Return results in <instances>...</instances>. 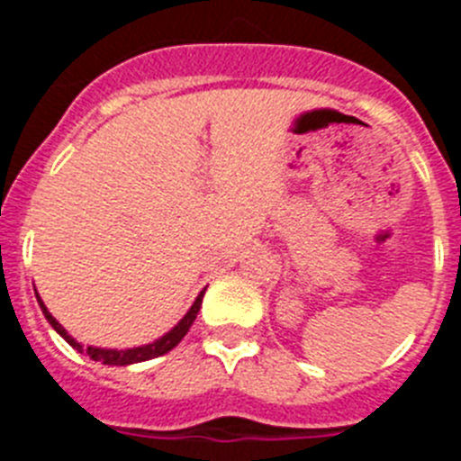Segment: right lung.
<instances>
[{"label": "right lung", "instance_id": "right-lung-1", "mask_svg": "<svg viewBox=\"0 0 461 461\" xmlns=\"http://www.w3.org/2000/svg\"><path fill=\"white\" fill-rule=\"evenodd\" d=\"M203 295H205V291H203L201 295L195 297L194 307H191L189 312H186L185 319H182L180 323L175 325V328L170 330L168 335H164V337H161V339L154 341V344L138 346V348H126V351H108V348H94V346H87V348H83V346H80L78 341L73 339V337L67 335V330H64L62 325L57 323L55 319H52V313L48 312L46 304L41 303V300H39V304H41V309H43V313H46L48 323H50L52 328H55L57 332H59V335H62L64 339H67L68 344H71L73 348H76V351L87 353V356L92 357V360H99V362H104V365H120V367H124V365H133V362L152 360V357H158V356H164V353L173 351L175 346H177L182 339H185V335H186V332H189L191 323H194L195 316H198V309H201Z\"/></svg>", "mask_w": 461, "mask_h": 461}]
</instances>
